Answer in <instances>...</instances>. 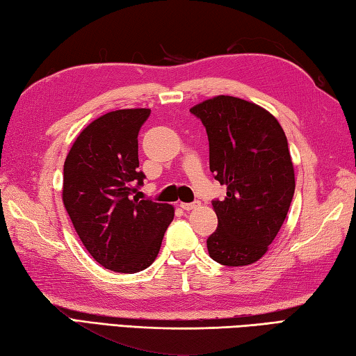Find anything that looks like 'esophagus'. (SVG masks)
<instances>
[{
    "label": "esophagus",
    "mask_w": 356,
    "mask_h": 356,
    "mask_svg": "<svg viewBox=\"0 0 356 356\" xmlns=\"http://www.w3.org/2000/svg\"><path fill=\"white\" fill-rule=\"evenodd\" d=\"M179 207H181L184 211H191V209H194L197 207H200L199 202H194V203H179Z\"/></svg>",
    "instance_id": "1"
}]
</instances>
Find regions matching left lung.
Masks as SVG:
<instances>
[{"instance_id":"obj_1","label":"left lung","mask_w":356,"mask_h":356,"mask_svg":"<svg viewBox=\"0 0 356 356\" xmlns=\"http://www.w3.org/2000/svg\"><path fill=\"white\" fill-rule=\"evenodd\" d=\"M205 126L209 170L227 186L213 200L218 229L208 236L209 257L244 266L265 255L287 216L295 172L287 137L270 112L233 96H216L191 108Z\"/></svg>"}]
</instances>
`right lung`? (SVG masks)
I'll list each match as a JSON object with an SVG mask.
<instances>
[{
	"mask_svg": "<svg viewBox=\"0 0 356 356\" xmlns=\"http://www.w3.org/2000/svg\"><path fill=\"white\" fill-rule=\"evenodd\" d=\"M149 113L123 108L99 116L64 161V208L91 257L110 271L148 268L175 216L172 205L131 195L143 184L137 137Z\"/></svg>",
	"mask_w": 356,
	"mask_h": 356,
	"instance_id": "1",
	"label": "right lung"
}]
</instances>
